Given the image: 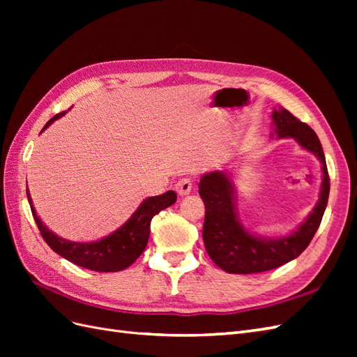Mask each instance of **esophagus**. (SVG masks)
<instances>
[{"label":"esophagus","instance_id":"esophagus-1","mask_svg":"<svg viewBox=\"0 0 357 357\" xmlns=\"http://www.w3.org/2000/svg\"><path fill=\"white\" fill-rule=\"evenodd\" d=\"M190 190H192V181H190V178H181V180H178V183L176 185V192L178 193L180 197L189 195Z\"/></svg>","mask_w":357,"mask_h":357}]
</instances>
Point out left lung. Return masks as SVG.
I'll return each mask as SVG.
<instances>
[{"mask_svg":"<svg viewBox=\"0 0 357 357\" xmlns=\"http://www.w3.org/2000/svg\"><path fill=\"white\" fill-rule=\"evenodd\" d=\"M271 138H291L321 164L319 201L296 229L286 235L262 236L244 228L236 211L232 174L228 169L205 172L199 195L205 205L202 240L211 261L229 274H255L282 266L296 259L317 232L329 198V174L320 139L312 129L284 110L273 112Z\"/></svg>","mask_w":357,"mask_h":357,"instance_id":"left-lung-1","label":"left lung"}]
</instances>
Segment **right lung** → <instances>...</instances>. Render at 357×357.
<instances>
[{
    "label": "right lung",
    "instance_id": "1",
    "mask_svg": "<svg viewBox=\"0 0 357 357\" xmlns=\"http://www.w3.org/2000/svg\"><path fill=\"white\" fill-rule=\"evenodd\" d=\"M66 113L67 112H62L52 117L45 128L41 129V132ZM26 197L40 234L52 250L66 257L67 261L96 273H116L132 265L147 245L150 222H152L153 215L177 201L174 190H168L158 197H150L139 204L131 218L110 235L91 243H77L62 238V236H58L55 232L50 231L37 215L28 188Z\"/></svg>",
    "mask_w": 357,
    "mask_h": 357
}]
</instances>
